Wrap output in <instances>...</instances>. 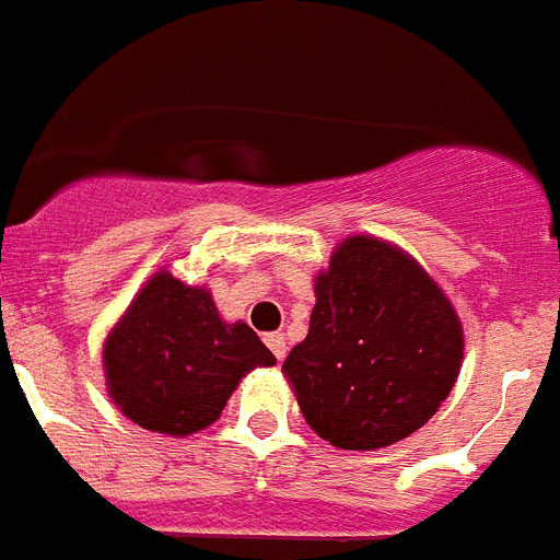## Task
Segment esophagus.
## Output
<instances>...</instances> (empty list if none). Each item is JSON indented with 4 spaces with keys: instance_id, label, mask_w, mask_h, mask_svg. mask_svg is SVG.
I'll return each mask as SVG.
<instances>
[{
    "instance_id": "1",
    "label": "esophagus",
    "mask_w": 560,
    "mask_h": 560,
    "mask_svg": "<svg viewBox=\"0 0 560 560\" xmlns=\"http://www.w3.org/2000/svg\"><path fill=\"white\" fill-rule=\"evenodd\" d=\"M266 346H269L271 354H275L277 360H283L285 352H289V346H285L283 335H269V337H266Z\"/></svg>"
}]
</instances>
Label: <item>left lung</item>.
I'll return each instance as SVG.
<instances>
[{"instance_id":"left-lung-1","label":"left lung","mask_w":560,"mask_h":560,"mask_svg":"<svg viewBox=\"0 0 560 560\" xmlns=\"http://www.w3.org/2000/svg\"><path fill=\"white\" fill-rule=\"evenodd\" d=\"M314 294L306 340L283 363L308 427L340 450H381L418 432L464 360L443 291L400 248L349 237Z\"/></svg>"}]
</instances>
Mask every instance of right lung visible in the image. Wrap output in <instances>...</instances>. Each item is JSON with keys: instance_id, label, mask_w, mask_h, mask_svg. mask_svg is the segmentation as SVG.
I'll list each match as a JSON object with an SVG mask.
<instances>
[{"instance_id": "1", "label": "right lung", "mask_w": 560, "mask_h": 560, "mask_svg": "<svg viewBox=\"0 0 560 560\" xmlns=\"http://www.w3.org/2000/svg\"><path fill=\"white\" fill-rule=\"evenodd\" d=\"M105 377L125 418L160 435L211 427L240 377L275 354L246 323H223L206 289L160 271L105 340Z\"/></svg>"}]
</instances>
